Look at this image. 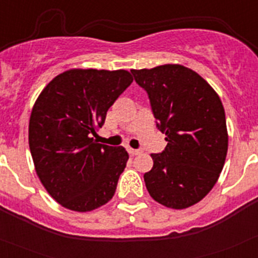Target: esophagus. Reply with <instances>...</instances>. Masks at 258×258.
Wrapping results in <instances>:
<instances>
[{"mask_svg":"<svg viewBox=\"0 0 258 258\" xmlns=\"http://www.w3.org/2000/svg\"><path fill=\"white\" fill-rule=\"evenodd\" d=\"M129 151V154L132 155V156H136V155H140L142 154V150H134V149H129L127 150Z\"/></svg>","mask_w":258,"mask_h":258,"instance_id":"1","label":"esophagus"}]
</instances>
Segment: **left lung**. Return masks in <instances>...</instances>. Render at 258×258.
Returning <instances> with one entry per match:
<instances>
[{"label": "left lung", "instance_id": "8db88e82", "mask_svg": "<svg viewBox=\"0 0 258 258\" xmlns=\"http://www.w3.org/2000/svg\"><path fill=\"white\" fill-rule=\"evenodd\" d=\"M149 95L156 127L165 134L164 151L151 154L154 166L145 173L151 198L183 209L213 188L227 154L225 109L206 80L179 64L132 70Z\"/></svg>", "mask_w": 258, "mask_h": 258}]
</instances>
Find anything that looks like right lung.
<instances>
[{
  "label": "right lung",
  "instance_id": "add662e5",
  "mask_svg": "<svg viewBox=\"0 0 258 258\" xmlns=\"http://www.w3.org/2000/svg\"><path fill=\"white\" fill-rule=\"evenodd\" d=\"M132 83L124 70H70L37 98L29 118V150L41 183L64 208L89 212L112 199L129 155L92 137Z\"/></svg>",
  "mask_w": 258,
  "mask_h": 258
}]
</instances>
